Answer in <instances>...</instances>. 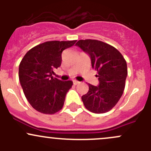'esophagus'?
<instances>
[{"instance_id": "esophagus-1", "label": "esophagus", "mask_w": 151, "mask_h": 151, "mask_svg": "<svg viewBox=\"0 0 151 151\" xmlns=\"http://www.w3.org/2000/svg\"><path fill=\"white\" fill-rule=\"evenodd\" d=\"M73 83H74V85H77V84H79V83H80V82L79 81H77V80H74V81H73Z\"/></svg>"}]
</instances>
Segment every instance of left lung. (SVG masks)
Returning a JSON list of instances; mask_svg holds the SVG:
<instances>
[{"label":"left lung","mask_w":151,"mask_h":151,"mask_svg":"<svg viewBox=\"0 0 151 151\" xmlns=\"http://www.w3.org/2000/svg\"><path fill=\"white\" fill-rule=\"evenodd\" d=\"M76 45L89 55L93 68L96 70L99 84H88L82 96L85 108L93 113L111 110L122 96L127 77V64L122 54L114 47L94 39L79 40Z\"/></svg>","instance_id":"obj_1"}]
</instances>
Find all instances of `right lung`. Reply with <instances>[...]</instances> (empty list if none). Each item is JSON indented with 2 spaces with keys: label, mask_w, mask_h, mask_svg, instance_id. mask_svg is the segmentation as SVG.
Returning a JSON list of instances; mask_svg holds the SVG:
<instances>
[{
  "label": "right lung",
  "mask_w": 151,
  "mask_h": 151,
  "mask_svg": "<svg viewBox=\"0 0 151 151\" xmlns=\"http://www.w3.org/2000/svg\"><path fill=\"white\" fill-rule=\"evenodd\" d=\"M74 41H50L33 47L19 66V79L30 104L43 114H55L63 108L73 83L52 77L60 66L62 52L75 44Z\"/></svg>",
  "instance_id": "obj_1"
}]
</instances>
